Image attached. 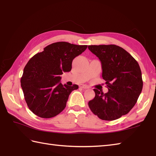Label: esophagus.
Returning a JSON list of instances; mask_svg holds the SVG:
<instances>
[{"mask_svg": "<svg viewBox=\"0 0 156 156\" xmlns=\"http://www.w3.org/2000/svg\"><path fill=\"white\" fill-rule=\"evenodd\" d=\"M80 87L82 88V89H87L88 88V87L87 85H85V84H80Z\"/></svg>", "mask_w": 156, "mask_h": 156, "instance_id": "obj_1", "label": "esophagus"}]
</instances>
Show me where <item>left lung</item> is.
I'll list each match as a JSON object with an SVG mask.
<instances>
[{
	"label": "left lung",
	"mask_w": 156,
	"mask_h": 156,
	"mask_svg": "<svg viewBox=\"0 0 156 156\" xmlns=\"http://www.w3.org/2000/svg\"><path fill=\"white\" fill-rule=\"evenodd\" d=\"M88 49L101 62L102 76L108 90L103 93L94 89L95 97L88 102L89 108L102 120H115L127 114L137 101L143 88L140 67L118 45H89Z\"/></svg>",
	"instance_id": "8db88e82"
}]
</instances>
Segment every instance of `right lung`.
<instances>
[{
	"mask_svg": "<svg viewBox=\"0 0 156 156\" xmlns=\"http://www.w3.org/2000/svg\"><path fill=\"white\" fill-rule=\"evenodd\" d=\"M87 45L59 41L49 45L29 59L21 86L29 108L41 118H51L64 110L69 94L78 88L60 83V75L72 69V61Z\"/></svg>",
	"mask_w": 156,
	"mask_h": 156,
	"instance_id": "right-lung-1",
	"label": "right lung"
}]
</instances>
